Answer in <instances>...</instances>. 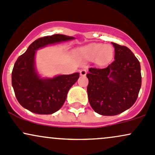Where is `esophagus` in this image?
Here are the masks:
<instances>
[{"mask_svg":"<svg viewBox=\"0 0 155 155\" xmlns=\"http://www.w3.org/2000/svg\"><path fill=\"white\" fill-rule=\"evenodd\" d=\"M87 71L86 68H82L81 71H80V75L85 76L87 74Z\"/></svg>","mask_w":155,"mask_h":155,"instance_id":"1","label":"esophagus"}]
</instances>
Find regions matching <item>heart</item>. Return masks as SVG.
Listing matches in <instances>:
<instances>
[{
  "instance_id": "heart-1",
  "label": "heart",
  "mask_w": 155,
  "mask_h": 155,
  "mask_svg": "<svg viewBox=\"0 0 155 155\" xmlns=\"http://www.w3.org/2000/svg\"><path fill=\"white\" fill-rule=\"evenodd\" d=\"M78 56L84 60H93L97 64H105L109 62L113 57L114 50L111 45L91 44L81 47L76 51Z\"/></svg>"
}]
</instances>
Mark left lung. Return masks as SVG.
<instances>
[{
	"instance_id": "left-lung-1",
	"label": "left lung",
	"mask_w": 155,
	"mask_h": 155,
	"mask_svg": "<svg viewBox=\"0 0 155 155\" xmlns=\"http://www.w3.org/2000/svg\"><path fill=\"white\" fill-rule=\"evenodd\" d=\"M114 60L106 68H90L88 99L96 113L114 116L135 104L141 86L140 65L130 49L111 43Z\"/></svg>"
}]
</instances>
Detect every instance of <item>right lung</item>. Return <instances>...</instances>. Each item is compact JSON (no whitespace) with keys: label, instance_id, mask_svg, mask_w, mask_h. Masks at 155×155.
I'll return each instance as SVG.
<instances>
[{"label":"right lung","instance_id":"right-lung-1","mask_svg":"<svg viewBox=\"0 0 155 155\" xmlns=\"http://www.w3.org/2000/svg\"><path fill=\"white\" fill-rule=\"evenodd\" d=\"M74 38L61 34L39 38L19 57L12 70V83L22 107L35 114H51L63 106L68 92L79 79V74L41 79L35 71V54L39 48Z\"/></svg>","mask_w":155,"mask_h":155}]
</instances>
